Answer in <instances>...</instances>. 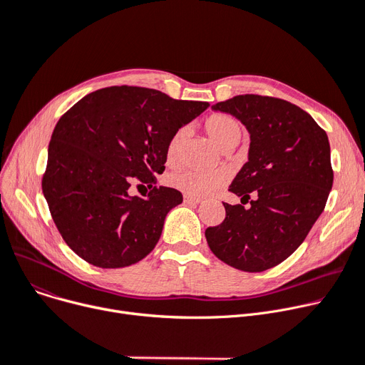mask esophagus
<instances>
[{
  "instance_id": "obj_1",
  "label": "esophagus",
  "mask_w": 365,
  "mask_h": 365,
  "mask_svg": "<svg viewBox=\"0 0 365 365\" xmlns=\"http://www.w3.org/2000/svg\"><path fill=\"white\" fill-rule=\"evenodd\" d=\"M202 202L200 197H195V196H190V195H184V203L188 205H199Z\"/></svg>"
}]
</instances>
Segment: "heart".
<instances>
[{"label": "heart", "mask_w": 365, "mask_h": 365, "mask_svg": "<svg viewBox=\"0 0 365 365\" xmlns=\"http://www.w3.org/2000/svg\"><path fill=\"white\" fill-rule=\"evenodd\" d=\"M206 130L212 140L215 141L221 148L230 144H237L242 138L243 128L242 123L230 116V115H212L206 120ZM187 134L185 128H180L170 137L166 158L169 163H175L178 159L180 147ZM227 181V173L222 169H210V170H197V169H182L173 174L168 178L170 187H174L180 191H184L185 195L200 197L206 196L213 190L220 188Z\"/></svg>", "instance_id": "obj_1"}]
</instances>
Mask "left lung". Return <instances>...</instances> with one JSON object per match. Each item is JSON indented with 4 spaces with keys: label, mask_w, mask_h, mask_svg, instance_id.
<instances>
[{
    "label": "left lung",
    "mask_w": 365,
    "mask_h": 365,
    "mask_svg": "<svg viewBox=\"0 0 365 365\" xmlns=\"http://www.w3.org/2000/svg\"><path fill=\"white\" fill-rule=\"evenodd\" d=\"M239 119L250 135L247 162L228 190L245 204L205 235L227 265L261 272L287 259L323 213L333 185L330 143L309 113L286 100L235 96L212 106Z\"/></svg>",
    "instance_id": "8db88e82"
}]
</instances>
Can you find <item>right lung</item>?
<instances>
[{
    "label": "right lung",
    "mask_w": 365,
    "mask_h": 365,
    "mask_svg": "<svg viewBox=\"0 0 365 365\" xmlns=\"http://www.w3.org/2000/svg\"><path fill=\"white\" fill-rule=\"evenodd\" d=\"M209 107L140 87H109L81 98L57 122L42 192L63 240L100 268L133 265L158 245L168 212L182 202L156 187L170 137ZM138 179L152 187L130 197Z\"/></svg>",
    "instance_id": "obj_1"
}]
</instances>
